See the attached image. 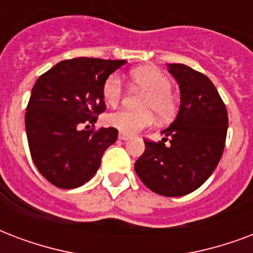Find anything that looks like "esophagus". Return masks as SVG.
Instances as JSON below:
<instances>
[{
  "instance_id": "1",
  "label": "esophagus",
  "mask_w": 253,
  "mask_h": 253,
  "mask_svg": "<svg viewBox=\"0 0 253 253\" xmlns=\"http://www.w3.org/2000/svg\"><path fill=\"white\" fill-rule=\"evenodd\" d=\"M119 138L123 141H128V140H130V136H129V134H126V133L120 132L119 133Z\"/></svg>"
}]
</instances>
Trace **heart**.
Returning <instances> with one entry per match:
<instances>
[{"instance_id":"b5f03b06","label":"heart","mask_w":253,"mask_h":253,"mask_svg":"<svg viewBox=\"0 0 253 253\" xmlns=\"http://www.w3.org/2000/svg\"><path fill=\"white\" fill-rule=\"evenodd\" d=\"M130 79L137 87L146 91L141 108L145 111H129L119 109L109 113L107 117L108 124L120 132L133 134L140 132L141 129L152 125L156 112L160 119H168L175 111V101L171 96V83L162 72L153 68H141L130 74ZM103 96L105 103L116 105L123 97V82L120 76L112 75L105 80L103 87Z\"/></svg>"}]
</instances>
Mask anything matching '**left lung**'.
<instances>
[{
    "label": "left lung",
    "mask_w": 253,
    "mask_h": 253,
    "mask_svg": "<svg viewBox=\"0 0 253 253\" xmlns=\"http://www.w3.org/2000/svg\"><path fill=\"white\" fill-rule=\"evenodd\" d=\"M181 105L175 120L162 130L160 142L145 141V152L134 164L144 185L165 197L193 193L218 166L226 144V105L206 75L185 64L170 63ZM169 138L170 145L165 142Z\"/></svg>",
    "instance_id": "left-lung-1"
}]
</instances>
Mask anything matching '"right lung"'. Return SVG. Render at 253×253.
<instances>
[{
  "instance_id": "obj_1",
  "label": "right lung",
  "mask_w": 253,
  "mask_h": 253,
  "mask_svg": "<svg viewBox=\"0 0 253 253\" xmlns=\"http://www.w3.org/2000/svg\"><path fill=\"white\" fill-rule=\"evenodd\" d=\"M126 60L75 58L62 60L35 82L25 124L31 158L47 181L75 189L99 170L103 153L119 130L82 129L104 112L105 80Z\"/></svg>"
}]
</instances>
